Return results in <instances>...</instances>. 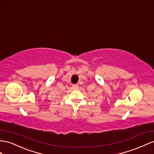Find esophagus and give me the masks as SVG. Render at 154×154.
I'll use <instances>...</instances> for the list:
<instances>
[{"label":"esophagus","instance_id":"obj_1","mask_svg":"<svg viewBox=\"0 0 154 154\" xmlns=\"http://www.w3.org/2000/svg\"><path fill=\"white\" fill-rule=\"evenodd\" d=\"M73 88L74 90H77L79 88V86L77 85H73Z\"/></svg>","mask_w":154,"mask_h":154}]
</instances>
